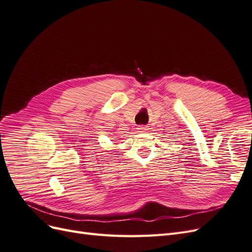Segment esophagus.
I'll list each match as a JSON object with an SVG mask.
<instances>
[{"label":"esophagus","instance_id":"1","mask_svg":"<svg viewBox=\"0 0 252 252\" xmlns=\"http://www.w3.org/2000/svg\"><path fill=\"white\" fill-rule=\"evenodd\" d=\"M146 130H147V128H146V127H144V126L139 127V131H140V132H145Z\"/></svg>","mask_w":252,"mask_h":252}]
</instances>
